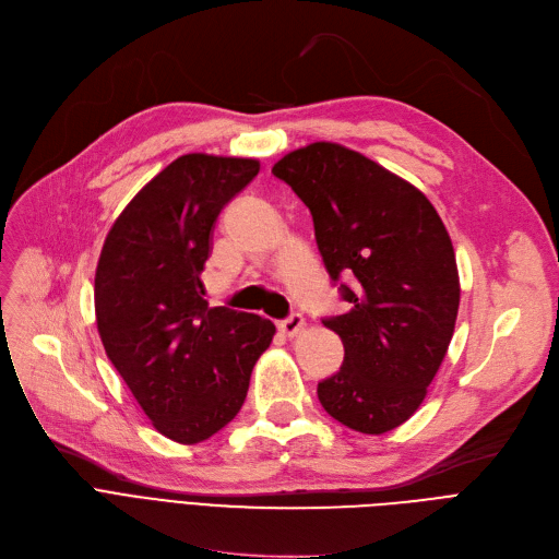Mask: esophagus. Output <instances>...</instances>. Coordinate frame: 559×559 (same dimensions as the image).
<instances>
[{"label":"esophagus","instance_id":"34e87169","mask_svg":"<svg viewBox=\"0 0 559 559\" xmlns=\"http://www.w3.org/2000/svg\"><path fill=\"white\" fill-rule=\"evenodd\" d=\"M302 328H305V318H302L300 313H290L288 318H284V321H280V330H282V334H286V336L300 334Z\"/></svg>","mask_w":559,"mask_h":559}]
</instances>
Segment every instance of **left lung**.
<instances>
[{"label": "left lung", "instance_id": "8db88e82", "mask_svg": "<svg viewBox=\"0 0 559 559\" xmlns=\"http://www.w3.org/2000/svg\"><path fill=\"white\" fill-rule=\"evenodd\" d=\"M309 206L316 243L348 311L323 318L343 341V366L318 401L350 430L384 435L423 403L460 309L450 236L416 186L364 154L311 143L273 166Z\"/></svg>", "mask_w": 559, "mask_h": 559}]
</instances>
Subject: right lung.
I'll list each match as a JSON object with an SVG mask.
<instances>
[{
    "label": "right lung",
    "instance_id": "1",
    "mask_svg": "<svg viewBox=\"0 0 559 559\" xmlns=\"http://www.w3.org/2000/svg\"><path fill=\"white\" fill-rule=\"evenodd\" d=\"M257 173V158H175L124 206L97 261L106 357L177 443H200L238 414L275 334L257 313L209 307L200 282L218 214Z\"/></svg>",
    "mask_w": 559,
    "mask_h": 559
}]
</instances>
